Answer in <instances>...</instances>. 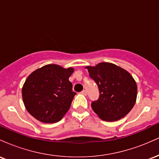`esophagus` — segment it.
Here are the masks:
<instances>
[{
    "label": "esophagus",
    "instance_id": "34e87169",
    "mask_svg": "<svg viewBox=\"0 0 159 159\" xmlns=\"http://www.w3.org/2000/svg\"><path fill=\"white\" fill-rule=\"evenodd\" d=\"M81 93L82 95H84V96H87V91H86V90H82Z\"/></svg>",
    "mask_w": 159,
    "mask_h": 159
}]
</instances>
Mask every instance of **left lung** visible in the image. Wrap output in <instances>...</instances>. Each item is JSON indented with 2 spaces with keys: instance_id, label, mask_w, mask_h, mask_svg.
<instances>
[{
  "instance_id": "8db88e82",
  "label": "left lung",
  "mask_w": 159,
  "mask_h": 159,
  "mask_svg": "<svg viewBox=\"0 0 159 159\" xmlns=\"http://www.w3.org/2000/svg\"><path fill=\"white\" fill-rule=\"evenodd\" d=\"M85 68L99 90V98L91 104L98 117L104 121L113 122L126 116L134 107L138 93L136 81L132 75L107 62Z\"/></svg>"
}]
</instances>
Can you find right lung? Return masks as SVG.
I'll list each match as a JSON object with an SVG mask.
<instances>
[{
	"mask_svg": "<svg viewBox=\"0 0 159 159\" xmlns=\"http://www.w3.org/2000/svg\"><path fill=\"white\" fill-rule=\"evenodd\" d=\"M72 67L48 64L29 75L22 87V98L29 114L42 123L60 121L70 107L75 95L69 78Z\"/></svg>",
	"mask_w": 159,
	"mask_h": 159,
	"instance_id": "right-lung-1",
	"label": "right lung"
}]
</instances>
